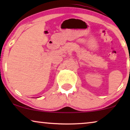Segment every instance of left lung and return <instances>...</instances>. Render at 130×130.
<instances>
[{"label":"left lung","mask_w":130,"mask_h":130,"mask_svg":"<svg viewBox=\"0 0 130 130\" xmlns=\"http://www.w3.org/2000/svg\"><path fill=\"white\" fill-rule=\"evenodd\" d=\"M129 72H130V71H129Z\"/></svg>","instance_id":"8db88e82"}]
</instances>
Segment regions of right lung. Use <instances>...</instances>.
I'll return each mask as SVG.
<instances>
[{"label": "right lung", "instance_id": "obj_1", "mask_svg": "<svg viewBox=\"0 0 130 130\" xmlns=\"http://www.w3.org/2000/svg\"><path fill=\"white\" fill-rule=\"evenodd\" d=\"M38 98H39V97H38Z\"/></svg>", "mask_w": 130, "mask_h": 130}]
</instances>
